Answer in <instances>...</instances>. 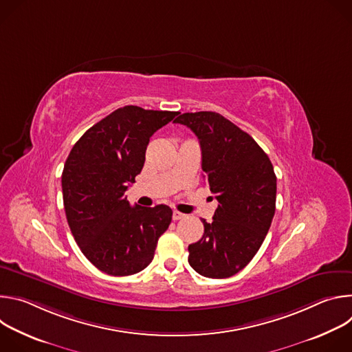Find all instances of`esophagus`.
<instances>
[{
    "label": "esophagus",
    "instance_id": "esophagus-1",
    "mask_svg": "<svg viewBox=\"0 0 352 352\" xmlns=\"http://www.w3.org/2000/svg\"><path fill=\"white\" fill-rule=\"evenodd\" d=\"M185 217V214H182V213H179V212H177V210H174V213H173V220H181V219H184Z\"/></svg>",
    "mask_w": 352,
    "mask_h": 352
}]
</instances>
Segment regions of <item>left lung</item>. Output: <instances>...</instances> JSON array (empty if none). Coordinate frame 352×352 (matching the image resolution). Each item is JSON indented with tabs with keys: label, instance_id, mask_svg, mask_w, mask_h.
<instances>
[{
	"label": "left lung",
	"instance_id": "1",
	"mask_svg": "<svg viewBox=\"0 0 352 352\" xmlns=\"http://www.w3.org/2000/svg\"><path fill=\"white\" fill-rule=\"evenodd\" d=\"M197 136L202 170L216 195L213 221L188 246V262L209 278H227L256 255L276 212L277 178L254 138L219 113H185L174 120Z\"/></svg>",
	"mask_w": 352,
	"mask_h": 352
}]
</instances>
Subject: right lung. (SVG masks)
I'll return each instance as SVG.
<instances>
[{
	"label": "right lung",
	"instance_id": "right-lung-1",
	"mask_svg": "<svg viewBox=\"0 0 352 352\" xmlns=\"http://www.w3.org/2000/svg\"><path fill=\"white\" fill-rule=\"evenodd\" d=\"M178 111L125 106L89 128L74 144L61 184L71 232L103 273L131 276L153 261L173 210L131 206L125 190L142 171L148 139Z\"/></svg>",
	"mask_w": 352,
	"mask_h": 352
}]
</instances>
